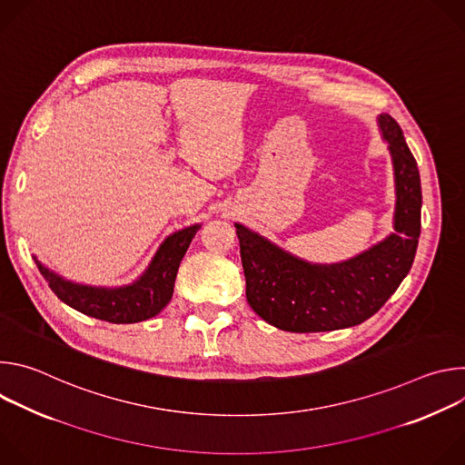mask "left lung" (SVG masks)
Returning a JSON list of instances; mask_svg holds the SVG:
<instances>
[{"instance_id":"obj_1","label":"left lung","mask_w":465,"mask_h":465,"mask_svg":"<svg viewBox=\"0 0 465 465\" xmlns=\"http://www.w3.org/2000/svg\"><path fill=\"white\" fill-rule=\"evenodd\" d=\"M379 126L393 162L395 233L368 252L339 262L311 264L235 224L250 307L271 325L318 333L362 323L409 274L421 232L418 163L397 121L382 114Z\"/></svg>"}]
</instances>
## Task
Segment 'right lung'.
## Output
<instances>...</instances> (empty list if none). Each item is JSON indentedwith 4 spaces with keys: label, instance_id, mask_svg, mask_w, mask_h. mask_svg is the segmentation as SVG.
<instances>
[{
    "label": "right lung",
    "instance_id": "add662e5",
    "mask_svg": "<svg viewBox=\"0 0 465 465\" xmlns=\"http://www.w3.org/2000/svg\"><path fill=\"white\" fill-rule=\"evenodd\" d=\"M198 228L201 226L194 224L169 235L156 252L145 274L126 287L101 289L65 282L45 269L36 257L35 261L51 291L64 303H68L83 314L110 323H134L156 316L171 302L180 261Z\"/></svg>",
    "mask_w": 465,
    "mask_h": 465
}]
</instances>
